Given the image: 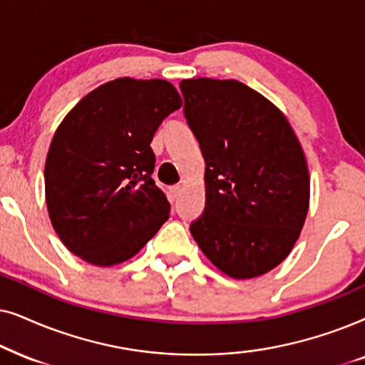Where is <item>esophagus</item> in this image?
I'll list each match as a JSON object with an SVG mask.
<instances>
[{
    "instance_id": "1",
    "label": "esophagus",
    "mask_w": 365,
    "mask_h": 365,
    "mask_svg": "<svg viewBox=\"0 0 365 365\" xmlns=\"http://www.w3.org/2000/svg\"><path fill=\"white\" fill-rule=\"evenodd\" d=\"M180 193H182V187H180V185H175V187L170 188V197H172V198L180 197Z\"/></svg>"
}]
</instances>
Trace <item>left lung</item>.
I'll list each match as a JSON object with an SVG mask.
<instances>
[{
	"label": "left lung",
	"instance_id": "left-lung-1",
	"mask_svg": "<svg viewBox=\"0 0 365 365\" xmlns=\"http://www.w3.org/2000/svg\"><path fill=\"white\" fill-rule=\"evenodd\" d=\"M205 158V210L190 225L207 259L232 279L285 260L309 212L310 178L297 135L277 106L237 80L180 83Z\"/></svg>",
	"mask_w": 365,
	"mask_h": 365
}]
</instances>
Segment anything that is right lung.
<instances>
[{
	"label": "right lung",
	"mask_w": 365,
	"mask_h": 365,
	"mask_svg": "<svg viewBox=\"0 0 365 365\" xmlns=\"http://www.w3.org/2000/svg\"><path fill=\"white\" fill-rule=\"evenodd\" d=\"M180 106L167 80L118 78L63 118L48 150L45 193L51 225L71 254L98 267L121 264L168 220L150 143Z\"/></svg>",
	"instance_id": "obj_1"
}]
</instances>
